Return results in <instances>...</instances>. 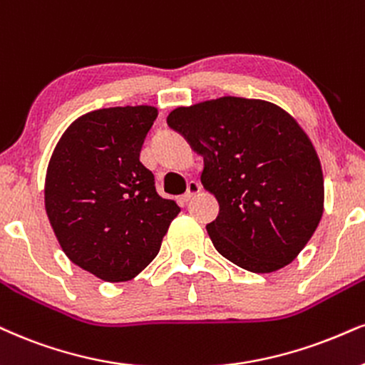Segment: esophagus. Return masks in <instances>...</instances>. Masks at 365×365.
Here are the masks:
<instances>
[{
  "mask_svg": "<svg viewBox=\"0 0 365 365\" xmlns=\"http://www.w3.org/2000/svg\"><path fill=\"white\" fill-rule=\"evenodd\" d=\"M201 190H203V186H201L200 182H197V181H191L190 184H187V191L184 192L182 200H184V201H190L191 197H195L196 195H200Z\"/></svg>",
  "mask_w": 365,
  "mask_h": 365,
  "instance_id": "esophagus-1",
  "label": "esophagus"
}]
</instances>
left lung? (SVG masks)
Here are the masks:
<instances>
[{"label":"left lung","mask_w":365,"mask_h":365,"mask_svg":"<svg viewBox=\"0 0 365 365\" xmlns=\"http://www.w3.org/2000/svg\"><path fill=\"white\" fill-rule=\"evenodd\" d=\"M168 125L203 155L201 182L220 203L206 225L215 249L259 274L298 257L325 201L320 159L298 121L271 101L222 96L175 108Z\"/></svg>","instance_id":"1"}]
</instances>
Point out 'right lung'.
<instances>
[{
    "instance_id": "obj_1",
    "label": "right lung",
    "mask_w": 365,
    "mask_h": 365,
    "mask_svg": "<svg viewBox=\"0 0 365 365\" xmlns=\"http://www.w3.org/2000/svg\"><path fill=\"white\" fill-rule=\"evenodd\" d=\"M157 108L115 106L79 116L58 138L45 175V211L71 262L106 282L130 281L159 254L178 217L157 195L140 148Z\"/></svg>"
}]
</instances>
